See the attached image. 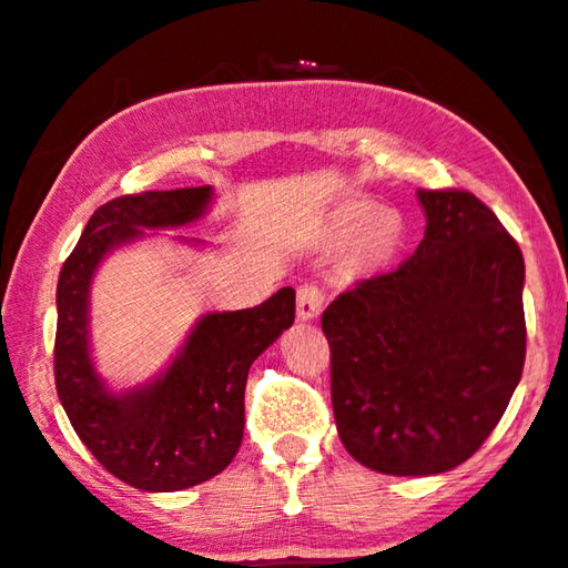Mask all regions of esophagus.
Masks as SVG:
<instances>
[{
	"mask_svg": "<svg viewBox=\"0 0 568 568\" xmlns=\"http://www.w3.org/2000/svg\"><path fill=\"white\" fill-rule=\"evenodd\" d=\"M325 304V292L317 284H302L297 290V317L302 323H310L320 315Z\"/></svg>",
	"mask_w": 568,
	"mask_h": 568,
	"instance_id": "1",
	"label": "esophagus"
}]
</instances>
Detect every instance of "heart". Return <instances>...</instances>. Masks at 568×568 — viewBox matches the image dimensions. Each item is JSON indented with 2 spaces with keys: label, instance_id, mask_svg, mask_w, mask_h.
I'll return each instance as SVG.
<instances>
[{
  "label": "heart",
  "instance_id": "1",
  "mask_svg": "<svg viewBox=\"0 0 568 568\" xmlns=\"http://www.w3.org/2000/svg\"><path fill=\"white\" fill-rule=\"evenodd\" d=\"M368 207H351L343 210L338 217H335L333 230L338 237H351L355 230L356 251L361 258L372 261V264H382V261L392 258V253L397 251L399 245V223L386 212H379V215H372L368 221Z\"/></svg>",
  "mask_w": 568,
  "mask_h": 568
}]
</instances>
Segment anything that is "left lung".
Listing matches in <instances>:
<instances>
[{
  "label": "left lung",
  "mask_w": 568,
  "mask_h": 568,
  "mask_svg": "<svg viewBox=\"0 0 568 568\" xmlns=\"http://www.w3.org/2000/svg\"><path fill=\"white\" fill-rule=\"evenodd\" d=\"M425 237L327 304L338 435L366 468L443 474L505 415L525 364V261L471 192H417Z\"/></svg>",
  "instance_id": "1"
}]
</instances>
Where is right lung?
<instances>
[{
    "instance_id": "add662e5",
    "label": "right lung",
    "mask_w": 568,
    "mask_h": 568,
    "mask_svg": "<svg viewBox=\"0 0 568 568\" xmlns=\"http://www.w3.org/2000/svg\"><path fill=\"white\" fill-rule=\"evenodd\" d=\"M212 186L118 196L89 217L55 290V389L81 443L120 481L143 491H179L217 476L243 440L248 368L294 323L284 286L251 310L207 312L153 379L112 389L92 356V282L112 251L155 233L200 223ZM186 245L196 237L174 235Z\"/></svg>"
}]
</instances>
